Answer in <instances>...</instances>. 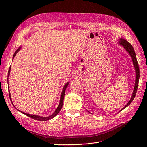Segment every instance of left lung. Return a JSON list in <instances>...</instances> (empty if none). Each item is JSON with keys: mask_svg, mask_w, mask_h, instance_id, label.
Returning <instances> with one entry per match:
<instances>
[{"mask_svg": "<svg viewBox=\"0 0 147 147\" xmlns=\"http://www.w3.org/2000/svg\"><path fill=\"white\" fill-rule=\"evenodd\" d=\"M119 43L120 45H122L124 48L128 52L129 54L130 55V56L132 57V60L133 62V64H134V67L135 68V70H136V81H135V86H134V91H133V93L131 98L130 99V100L129 101L128 103L121 110H123L125 109L126 107L128 105H129L131 104V102H132V100H134V97L136 96V92H137V90L138 88V86H139V77H140V71H139V64H138L137 61V58H136V53L134 51V48H133L132 46L131 45V44L130 43H129L127 41H126V40H124L123 38H120L119 39ZM120 110V111H121Z\"/></svg>", "mask_w": 147, "mask_h": 147, "instance_id": "8db88e82", "label": "left lung"}]
</instances>
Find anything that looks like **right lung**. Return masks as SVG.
Wrapping results in <instances>:
<instances>
[{
	"label": "right lung",
	"instance_id": "right-lung-1",
	"mask_svg": "<svg viewBox=\"0 0 147 147\" xmlns=\"http://www.w3.org/2000/svg\"><path fill=\"white\" fill-rule=\"evenodd\" d=\"M20 49H21V47H20V48H19L18 49V50L15 51V53H14V55H13V59L14 58L15 55H16V53L20 51ZM10 70H11V66L10 67L9 70H8V77H9V75H10ZM69 83L67 82V83L65 84V85H64V88H63V92H62V93H61L59 104L58 107H57V108L56 109V110L55 111V112L53 113L51 115H50V116L47 117H40V116H38V115H30V114H28V113H24V112H21V111H20V112H21V113H23V114H24V115H27V116L30 117L31 118H33L34 119H35V120H38V121H47V120H49V119H51V118H53L55 117H56L57 114L59 113V112H60V110H61V109H62V107H63V102H64V95H65V92L66 88H67V86H68ZM9 96H10V100H11V103H12V104H13V102H12V101H11V97H11V95H10V91H9Z\"/></svg>",
	"mask_w": 147,
	"mask_h": 147
}]
</instances>
